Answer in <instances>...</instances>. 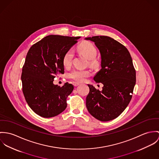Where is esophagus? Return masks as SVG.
<instances>
[{
  "label": "esophagus",
  "mask_w": 159,
  "mask_h": 159,
  "mask_svg": "<svg viewBox=\"0 0 159 159\" xmlns=\"http://www.w3.org/2000/svg\"><path fill=\"white\" fill-rule=\"evenodd\" d=\"M73 85H74V87H77V86L79 85H80V84L77 83V82H74V83H73Z\"/></svg>",
  "instance_id": "obj_1"
}]
</instances>
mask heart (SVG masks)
<instances>
[{
    "instance_id": "b5f03b06",
    "label": "heart",
    "mask_w": 159,
    "mask_h": 159,
    "mask_svg": "<svg viewBox=\"0 0 159 159\" xmlns=\"http://www.w3.org/2000/svg\"><path fill=\"white\" fill-rule=\"evenodd\" d=\"M78 50L89 60V63H95L96 61L94 58L96 57L97 50L91 43L85 41L81 43L78 47ZM73 56L74 53L71 49L68 50L64 54L63 57V65L65 68H68L71 66ZM90 75V71L87 70H74L69 74V77L75 82H82Z\"/></svg>"
}]
</instances>
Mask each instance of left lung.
<instances>
[{
	"mask_svg": "<svg viewBox=\"0 0 159 159\" xmlns=\"http://www.w3.org/2000/svg\"><path fill=\"white\" fill-rule=\"evenodd\" d=\"M93 41L101 55V69L94 77L102 90L88 85L86 98L89 113L97 120L108 121L119 116L129 105L136 82V72L127 49L107 36L86 38Z\"/></svg>",
	"mask_w": 159,
	"mask_h": 159,
	"instance_id": "8db88e82",
	"label": "left lung"
}]
</instances>
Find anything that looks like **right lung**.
Listing matches in <instances>:
<instances>
[{"mask_svg":"<svg viewBox=\"0 0 159 159\" xmlns=\"http://www.w3.org/2000/svg\"><path fill=\"white\" fill-rule=\"evenodd\" d=\"M80 38L47 36L29 50L21 74L22 92L29 106L39 116L51 118L66 109L74 86L66 82L60 87L53 82L56 76L64 74L63 57Z\"/></svg>","mask_w":159,"mask_h":159,"instance_id":"right-lung-1","label":"right lung"}]
</instances>
